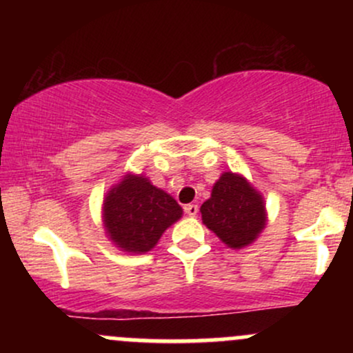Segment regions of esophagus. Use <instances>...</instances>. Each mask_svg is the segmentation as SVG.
Here are the masks:
<instances>
[{
  "label": "esophagus",
  "mask_w": 353,
  "mask_h": 353,
  "mask_svg": "<svg viewBox=\"0 0 353 353\" xmlns=\"http://www.w3.org/2000/svg\"><path fill=\"white\" fill-rule=\"evenodd\" d=\"M184 210H185V214H188L189 217H196L197 212H199V205H197V204H188L184 208Z\"/></svg>",
  "instance_id": "obj_1"
}]
</instances>
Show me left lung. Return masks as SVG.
Here are the masks:
<instances>
[{"label": "left lung", "instance_id": "8db88e82", "mask_svg": "<svg viewBox=\"0 0 353 353\" xmlns=\"http://www.w3.org/2000/svg\"><path fill=\"white\" fill-rule=\"evenodd\" d=\"M202 222L230 249L252 244L265 228L264 197L241 174L224 172L201 205Z\"/></svg>", "mask_w": 353, "mask_h": 353}]
</instances>
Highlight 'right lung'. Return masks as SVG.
I'll list each match as a JSON object with an SVG mask.
<instances>
[{"label":"right lung","mask_w":353,"mask_h":353,"mask_svg":"<svg viewBox=\"0 0 353 353\" xmlns=\"http://www.w3.org/2000/svg\"><path fill=\"white\" fill-rule=\"evenodd\" d=\"M181 216L176 199L143 174H125L108 190L103 204L106 234L116 247L131 254L149 252Z\"/></svg>","instance_id":"1"}]
</instances>
